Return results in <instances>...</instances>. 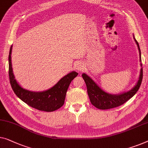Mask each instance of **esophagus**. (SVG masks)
I'll return each instance as SVG.
<instances>
[{
  "instance_id": "34e87169",
  "label": "esophagus",
  "mask_w": 148,
  "mask_h": 148,
  "mask_svg": "<svg viewBox=\"0 0 148 148\" xmlns=\"http://www.w3.org/2000/svg\"><path fill=\"white\" fill-rule=\"evenodd\" d=\"M76 68L78 71H82L85 69V65L82 63L79 62V63H77L76 64Z\"/></svg>"
}]
</instances>
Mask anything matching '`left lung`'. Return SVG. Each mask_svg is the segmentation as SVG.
Segmentation results:
<instances>
[{
  "label": "left lung",
  "mask_w": 148,
  "mask_h": 148,
  "mask_svg": "<svg viewBox=\"0 0 148 148\" xmlns=\"http://www.w3.org/2000/svg\"><path fill=\"white\" fill-rule=\"evenodd\" d=\"M133 36H134V40L136 42L137 46H138L139 53H140L141 69L138 80L136 82V85H134V87H132L131 89L119 94H111L107 93L106 91L103 90L101 87H100L97 85V83L88 75H87L86 73L82 74V77L87 86V93H88L90 101H91L93 106L97 109H99V110H108V109L116 108V107L121 106V105L123 104L124 103L129 100L130 98H132L137 93V91L140 88L143 77L142 64L141 63V62H142L141 51L138 42L135 38L134 35H133Z\"/></svg>",
  "instance_id": "8db88e82"
}]
</instances>
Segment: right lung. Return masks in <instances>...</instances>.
Returning a JSON list of instances; mask_svg holds the SVG:
<instances>
[{
    "instance_id": "obj_1",
    "label": "right lung",
    "mask_w": 148,
    "mask_h": 148,
    "mask_svg": "<svg viewBox=\"0 0 148 148\" xmlns=\"http://www.w3.org/2000/svg\"><path fill=\"white\" fill-rule=\"evenodd\" d=\"M12 45L8 55V74L12 89L16 95L29 106L40 111H54L63 106L66 93L71 82L77 76L78 73L73 71L63 77L51 88L42 91H32L26 89L17 82L12 70L11 54Z\"/></svg>"
}]
</instances>
